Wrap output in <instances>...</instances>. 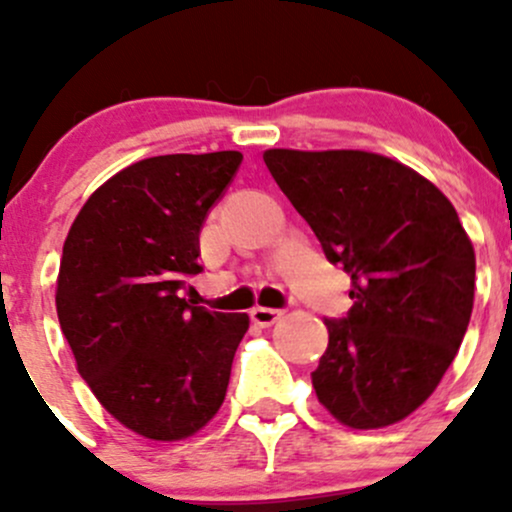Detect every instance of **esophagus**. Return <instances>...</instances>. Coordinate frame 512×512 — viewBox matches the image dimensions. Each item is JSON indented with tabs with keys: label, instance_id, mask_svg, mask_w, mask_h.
I'll return each mask as SVG.
<instances>
[{
	"label": "esophagus",
	"instance_id": "34e87169",
	"mask_svg": "<svg viewBox=\"0 0 512 512\" xmlns=\"http://www.w3.org/2000/svg\"><path fill=\"white\" fill-rule=\"evenodd\" d=\"M281 315H284V310H279V308H252V313H250L252 322L260 327H272Z\"/></svg>",
	"mask_w": 512,
	"mask_h": 512
}]
</instances>
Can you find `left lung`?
Segmentation results:
<instances>
[{
  "instance_id": "obj_1",
  "label": "left lung",
  "mask_w": 512,
  "mask_h": 512,
  "mask_svg": "<svg viewBox=\"0 0 512 512\" xmlns=\"http://www.w3.org/2000/svg\"><path fill=\"white\" fill-rule=\"evenodd\" d=\"M264 163L351 274L344 317L315 395L351 428L402 421L426 402L460 349L474 305V248L448 197L392 158L368 151H264Z\"/></svg>"
}]
</instances>
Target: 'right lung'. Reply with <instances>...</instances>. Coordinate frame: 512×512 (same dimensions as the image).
<instances>
[{
  "mask_svg": "<svg viewBox=\"0 0 512 512\" xmlns=\"http://www.w3.org/2000/svg\"><path fill=\"white\" fill-rule=\"evenodd\" d=\"M243 154H170L98 187L64 240L57 317L81 378L120 424L192 436L219 411L248 313L180 298L202 272L199 233Z\"/></svg>",
  "mask_w": 512,
  "mask_h": 512,
  "instance_id": "1",
  "label": "right lung"
}]
</instances>
